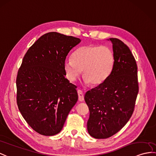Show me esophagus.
Listing matches in <instances>:
<instances>
[{
    "label": "esophagus",
    "instance_id": "obj_1",
    "mask_svg": "<svg viewBox=\"0 0 156 156\" xmlns=\"http://www.w3.org/2000/svg\"><path fill=\"white\" fill-rule=\"evenodd\" d=\"M77 93H78V96H79V101H84V94H83V91L80 89H79V90H77Z\"/></svg>",
    "mask_w": 156,
    "mask_h": 156
}]
</instances>
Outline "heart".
I'll list each match as a JSON object with an SVG mask.
<instances>
[{"mask_svg":"<svg viewBox=\"0 0 156 156\" xmlns=\"http://www.w3.org/2000/svg\"><path fill=\"white\" fill-rule=\"evenodd\" d=\"M115 62V53L111 48L89 45L77 49L73 58H67L63 66L66 77L70 81H74L83 70L85 82L97 86L110 77Z\"/></svg>","mask_w":156,"mask_h":156,"instance_id":"b5f03b06","label":"heart"}]
</instances>
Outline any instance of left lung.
<instances>
[{
	"label": "left lung",
	"mask_w": 156,
	"mask_h": 156,
	"mask_svg": "<svg viewBox=\"0 0 156 156\" xmlns=\"http://www.w3.org/2000/svg\"><path fill=\"white\" fill-rule=\"evenodd\" d=\"M109 40L116 59L112 73L85 95L90 112L87 129L97 139L111 137L126 125L134 112L139 90L137 64L130 49L119 39Z\"/></svg>",
	"instance_id": "left-lung-1"
}]
</instances>
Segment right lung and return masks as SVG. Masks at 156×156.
<instances>
[{
  "label": "right lung",
  "mask_w": 156,
  "mask_h": 156,
  "mask_svg": "<svg viewBox=\"0 0 156 156\" xmlns=\"http://www.w3.org/2000/svg\"><path fill=\"white\" fill-rule=\"evenodd\" d=\"M81 41L58 32L44 34L26 53L16 77V102L30 127L54 136L78 100L77 86L65 78L64 62Z\"/></svg>",
  "instance_id": "obj_1"
}]
</instances>
